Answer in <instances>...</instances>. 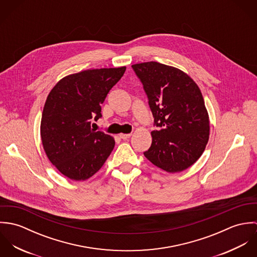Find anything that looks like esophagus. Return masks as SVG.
Returning <instances> with one entry per match:
<instances>
[{"label":"esophagus","mask_w":257,"mask_h":257,"mask_svg":"<svg viewBox=\"0 0 257 257\" xmlns=\"http://www.w3.org/2000/svg\"><path fill=\"white\" fill-rule=\"evenodd\" d=\"M131 136H132L131 134H119V138L121 140H127L131 138Z\"/></svg>","instance_id":"1"}]
</instances>
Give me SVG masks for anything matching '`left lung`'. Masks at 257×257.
<instances>
[{"instance_id": "left-lung-1", "label": "left lung", "mask_w": 257, "mask_h": 257, "mask_svg": "<svg viewBox=\"0 0 257 257\" xmlns=\"http://www.w3.org/2000/svg\"><path fill=\"white\" fill-rule=\"evenodd\" d=\"M132 67L144 86L157 127L144 154L167 172L183 171L200 158L209 141V115L202 93L175 67L155 61Z\"/></svg>"}]
</instances>
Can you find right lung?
I'll use <instances>...</instances> for the list:
<instances>
[{
	"instance_id": "add662e5",
	"label": "right lung",
	"mask_w": 257,
	"mask_h": 257,
	"mask_svg": "<svg viewBox=\"0 0 257 257\" xmlns=\"http://www.w3.org/2000/svg\"><path fill=\"white\" fill-rule=\"evenodd\" d=\"M125 67L85 70L61 79L42 111L40 136L50 162L66 177L83 181L104 165L113 139L91 127L102 117L101 105Z\"/></svg>"
}]
</instances>
